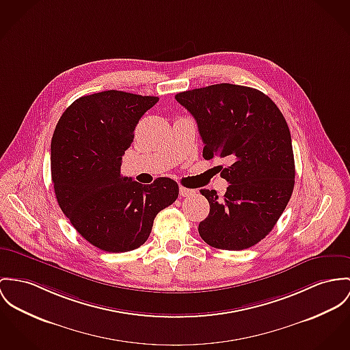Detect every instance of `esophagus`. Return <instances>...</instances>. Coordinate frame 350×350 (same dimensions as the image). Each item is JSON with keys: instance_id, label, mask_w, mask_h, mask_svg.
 I'll return each instance as SVG.
<instances>
[{"instance_id": "obj_1", "label": "esophagus", "mask_w": 350, "mask_h": 350, "mask_svg": "<svg viewBox=\"0 0 350 350\" xmlns=\"http://www.w3.org/2000/svg\"><path fill=\"white\" fill-rule=\"evenodd\" d=\"M193 194H194V190H193V189L180 187V196H183V197H189V196H193Z\"/></svg>"}]
</instances>
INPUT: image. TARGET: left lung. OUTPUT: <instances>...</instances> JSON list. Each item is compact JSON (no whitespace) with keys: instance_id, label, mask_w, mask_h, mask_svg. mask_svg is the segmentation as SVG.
I'll return each mask as SVG.
<instances>
[{"instance_id":"left-lung-1","label":"left lung","mask_w":350,"mask_h":350,"mask_svg":"<svg viewBox=\"0 0 350 350\" xmlns=\"http://www.w3.org/2000/svg\"><path fill=\"white\" fill-rule=\"evenodd\" d=\"M194 117L205 160L226 157L224 197L201 189L211 205L198 233L224 250L247 249L265 239L285 211L295 188V157L288 124L262 92L215 83L176 94Z\"/></svg>"}]
</instances>
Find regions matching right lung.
<instances>
[{
  "instance_id": "add662e5",
  "label": "right lung",
  "mask_w": 350,
  "mask_h": 350,
  "mask_svg": "<svg viewBox=\"0 0 350 350\" xmlns=\"http://www.w3.org/2000/svg\"><path fill=\"white\" fill-rule=\"evenodd\" d=\"M159 97L105 90L76 100L64 111L51 144L55 198L81 236L109 253L148 240L156 215L178 197L176 181L142 185L120 173L135 125Z\"/></svg>"
}]
</instances>
